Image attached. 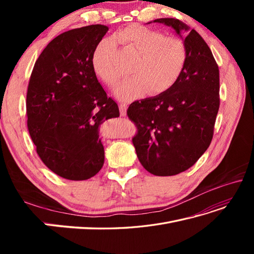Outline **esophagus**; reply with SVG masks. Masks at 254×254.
<instances>
[{
	"label": "esophagus",
	"mask_w": 254,
	"mask_h": 254,
	"mask_svg": "<svg viewBox=\"0 0 254 254\" xmlns=\"http://www.w3.org/2000/svg\"><path fill=\"white\" fill-rule=\"evenodd\" d=\"M126 110H127V104L121 103V104H120V113H121V117H124V115H126Z\"/></svg>",
	"instance_id": "esophagus-1"
}]
</instances>
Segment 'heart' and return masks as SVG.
<instances>
[{"label":"heart","mask_w":254,"mask_h":254,"mask_svg":"<svg viewBox=\"0 0 254 254\" xmlns=\"http://www.w3.org/2000/svg\"><path fill=\"white\" fill-rule=\"evenodd\" d=\"M114 40L135 54L130 67L133 74L119 84L115 94L130 101L145 93L161 94L178 81L186 68L189 52L181 38L165 36L160 30L144 25H129L114 36ZM115 50L111 41L99 43L93 54V68L107 86L113 88L122 71L113 63Z\"/></svg>","instance_id":"obj_1"}]
</instances>
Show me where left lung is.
Here are the masks:
<instances>
[{
	"mask_svg": "<svg viewBox=\"0 0 254 254\" xmlns=\"http://www.w3.org/2000/svg\"><path fill=\"white\" fill-rule=\"evenodd\" d=\"M153 22L189 32L188 63L174 86L130 104L127 115L137 132L132 143L141 164L156 176H174L193 166L213 139L219 109V70L202 37L175 18Z\"/></svg>",
	"mask_w": 254,
	"mask_h": 254,
	"instance_id": "left-lung-1",
	"label": "left lung"
}]
</instances>
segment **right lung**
Returning a JSON list of instances; mask_svg holds the SVG:
<instances>
[{
  "mask_svg": "<svg viewBox=\"0 0 254 254\" xmlns=\"http://www.w3.org/2000/svg\"><path fill=\"white\" fill-rule=\"evenodd\" d=\"M108 29L94 24L60 34L40 54L29 78L30 137L45 166L67 180H87L101 171L105 152L99 125L120 117L92 61Z\"/></svg>",
  "mask_w": 254,
  "mask_h": 254,
  "instance_id": "right-lung-1",
  "label": "right lung"
}]
</instances>
